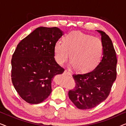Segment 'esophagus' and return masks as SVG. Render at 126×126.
Listing matches in <instances>:
<instances>
[{
  "label": "esophagus",
  "mask_w": 126,
  "mask_h": 126,
  "mask_svg": "<svg viewBox=\"0 0 126 126\" xmlns=\"http://www.w3.org/2000/svg\"><path fill=\"white\" fill-rule=\"evenodd\" d=\"M63 74H64V75H70V72H68V71H67V70H65V71H64V72H63Z\"/></svg>",
  "instance_id": "1"
}]
</instances>
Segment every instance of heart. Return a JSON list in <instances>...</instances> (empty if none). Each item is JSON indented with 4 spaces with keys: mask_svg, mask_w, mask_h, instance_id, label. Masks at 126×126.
<instances>
[{
    "mask_svg": "<svg viewBox=\"0 0 126 126\" xmlns=\"http://www.w3.org/2000/svg\"><path fill=\"white\" fill-rule=\"evenodd\" d=\"M103 47L99 38L73 31L64 36L63 42L57 41L54 57L59 65H63L70 56L72 66L76 71L87 72L94 69L100 61Z\"/></svg>",
    "mask_w": 126,
    "mask_h": 126,
    "instance_id": "heart-1",
    "label": "heart"
}]
</instances>
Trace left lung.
<instances>
[{"instance_id": "8db88e82", "label": "left lung", "mask_w": 126, "mask_h": 126, "mask_svg": "<svg viewBox=\"0 0 126 126\" xmlns=\"http://www.w3.org/2000/svg\"><path fill=\"white\" fill-rule=\"evenodd\" d=\"M97 32L101 37L102 58L92 71L73 75L76 85L68 93L70 100L79 109H91L104 101L116 78L118 61L111 39L103 31Z\"/></svg>"}]
</instances>
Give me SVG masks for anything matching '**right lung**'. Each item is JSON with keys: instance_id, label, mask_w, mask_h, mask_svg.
I'll use <instances>...</instances> for the list:
<instances>
[{"instance_id": "obj_1", "label": "right lung", "mask_w": 126, "mask_h": 126, "mask_svg": "<svg viewBox=\"0 0 126 126\" xmlns=\"http://www.w3.org/2000/svg\"><path fill=\"white\" fill-rule=\"evenodd\" d=\"M58 27H39L19 43L11 60V80L19 96L39 104L51 94V81L64 69L54 57V46L63 35Z\"/></svg>"}]
</instances>
